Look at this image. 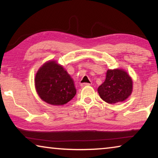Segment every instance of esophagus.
Instances as JSON below:
<instances>
[{"label": "esophagus", "instance_id": "1", "mask_svg": "<svg viewBox=\"0 0 158 158\" xmlns=\"http://www.w3.org/2000/svg\"><path fill=\"white\" fill-rule=\"evenodd\" d=\"M90 84H89V83H82V84H81V87H84V86H88V85H90Z\"/></svg>", "mask_w": 158, "mask_h": 158}]
</instances>
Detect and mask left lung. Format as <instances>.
Segmentation results:
<instances>
[{
    "mask_svg": "<svg viewBox=\"0 0 158 158\" xmlns=\"http://www.w3.org/2000/svg\"><path fill=\"white\" fill-rule=\"evenodd\" d=\"M100 98L109 104L126 100L132 91V80L123 69H108L105 81L98 87Z\"/></svg>",
    "mask_w": 158,
    "mask_h": 158,
    "instance_id": "8db88e82",
    "label": "left lung"
}]
</instances>
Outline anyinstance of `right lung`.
<instances>
[{"label": "right lung", "mask_w": 158, "mask_h": 158, "mask_svg": "<svg viewBox=\"0 0 158 158\" xmlns=\"http://www.w3.org/2000/svg\"><path fill=\"white\" fill-rule=\"evenodd\" d=\"M35 85L40 98L52 105H65L77 93L73 79L54 60L48 61L38 69Z\"/></svg>", "instance_id": "1"}]
</instances>
